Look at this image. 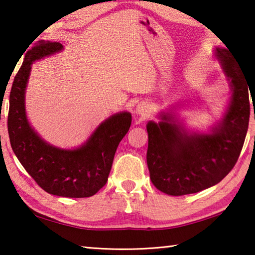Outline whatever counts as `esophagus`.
<instances>
[{
	"instance_id": "esophagus-1",
	"label": "esophagus",
	"mask_w": 255,
	"mask_h": 255,
	"mask_svg": "<svg viewBox=\"0 0 255 255\" xmlns=\"http://www.w3.org/2000/svg\"><path fill=\"white\" fill-rule=\"evenodd\" d=\"M150 111V106L149 103L145 102V101H141L137 105L136 107V114L138 116H140V117H145L146 115H148Z\"/></svg>"
}]
</instances>
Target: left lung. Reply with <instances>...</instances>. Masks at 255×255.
<instances>
[{"instance_id":"obj_1","label":"left lung","mask_w":255,"mask_h":255,"mask_svg":"<svg viewBox=\"0 0 255 255\" xmlns=\"http://www.w3.org/2000/svg\"><path fill=\"white\" fill-rule=\"evenodd\" d=\"M227 49L217 47L215 55L230 81L232 98L223 119L210 132L189 133L169 112H162L159 123L146 125L150 180L166 195H190L213 187L239 159L249 127V85Z\"/></svg>"}]
</instances>
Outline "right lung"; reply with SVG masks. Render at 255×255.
Returning a JSON list of instances; mask_svg holds the SVG:
<instances>
[{
    "label": "right lung",
    "instance_id": "right-lung-1",
    "mask_svg": "<svg viewBox=\"0 0 255 255\" xmlns=\"http://www.w3.org/2000/svg\"><path fill=\"white\" fill-rule=\"evenodd\" d=\"M62 49L60 42L42 41L25 54L11 88L7 131L15 156L40 188L54 196L86 198L107 183L116 150L130 128L131 115L124 111L111 116L74 149L55 147L42 139L25 115V88L34 60Z\"/></svg>",
    "mask_w": 255,
    "mask_h": 255
}]
</instances>
